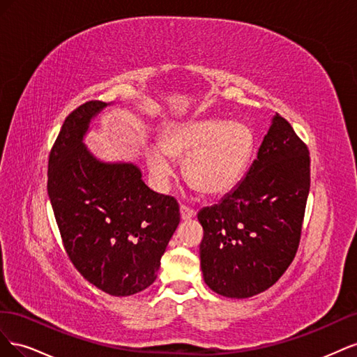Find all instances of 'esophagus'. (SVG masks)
<instances>
[{
  "mask_svg": "<svg viewBox=\"0 0 357 357\" xmlns=\"http://www.w3.org/2000/svg\"><path fill=\"white\" fill-rule=\"evenodd\" d=\"M195 210H192L189 207H186V205H181L180 207V215H181V220H190L195 218Z\"/></svg>",
  "mask_w": 357,
  "mask_h": 357,
  "instance_id": "obj_1",
  "label": "esophagus"
}]
</instances>
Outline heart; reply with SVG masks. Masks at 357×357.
Returning <instances> with one entry per match:
<instances>
[{
	"instance_id": "1",
	"label": "heart",
	"mask_w": 357,
	"mask_h": 357,
	"mask_svg": "<svg viewBox=\"0 0 357 357\" xmlns=\"http://www.w3.org/2000/svg\"><path fill=\"white\" fill-rule=\"evenodd\" d=\"M159 147L147 150V165L159 185L171 177L169 159H183L188 185L207 197L232 190L250 162L255 138L250 128L220 119H193L169 125Z\"/></svg>"
}]
</instances>
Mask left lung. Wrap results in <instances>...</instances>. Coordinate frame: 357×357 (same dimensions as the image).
<instances>
[{
  "mask_svg": "<svg viewBox=\"0 0 357 357\" xmlns=\"http://www.w3.org/2000/svg\"><path fill=\"white\" fill-rule=\"evenodd\" d=\"M308 192V147L277 113L243 181L198 213L207 286L238 299L271 287L298 252Z\"/></svg>",
  "mask_w": 357,
  "mask_h": 357,
  "instance_id": "obj_1",
  "label": "left lung"
}]
</instances>
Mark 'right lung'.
<instances>
[{"mask_svg": "<svg viewBox=\"0 0 357 357\" xmlns=\"http://www.w3.org/2000/svg\"><path fill=\"white\" fill-rule=\"evenodd\" d=\"M107 104L73 110L49 155L47 193L74 268L113 296H129L156 280L180 223L177 201L150 190L132 164H104L82 143Z\"/></svg>", "mask_w": 357, "mask_h": 357, "instance_id": "add662e5", "label": "right lung"}]
</instances>
